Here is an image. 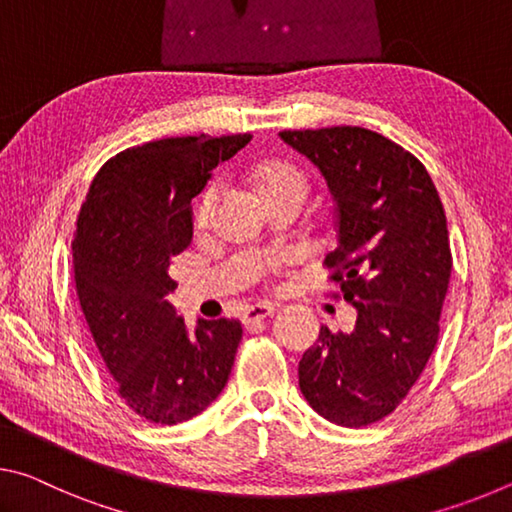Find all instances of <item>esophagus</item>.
Here are the masks:
<instances>
[{"label":"esophagus","mask_w":512,"mask_h":512,"mask_svg":"<svg viewBox=\"0 0 512 512\" xmlns=\"http://www.w3.org/2000/svg\"><path fill=\"white\" fill-rule=\"evenodd\" d=\"M273 311H275L273 302H259V305H253V307H248L244 311V323L246 325L257 323V320H264L268 316H273Z\"/></svg>","instance_id":"34e87169"}]
</instances>
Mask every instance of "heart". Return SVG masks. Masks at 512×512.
Instances as JSON below:
<instances>
[{"instance_id": "b5f03b06", "label": "heart", "mask_w": 512, "mask_h": 512, "mask_svg": "<svg viewBox=\"0 0 512 512\" xmlns=\"http://www.w3.org/2000/svg\"><path fill=\"white\" fill-rule=\"evenodd\" d=\"M255 180H257V189L262 196H271V194H282V192H296L307 196V178L298 167H293L289 162H266L255 171ZM216 196H219V183L212 180L207 183L201 194H198L196 203H194V219L198 223L207 221L210 216Z\"/></svg>"}]
</instances>
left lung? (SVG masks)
I'll use <instances>...</instances> for the list:
<instances>
[{
  "instance_id": "obj_1",
  "label": "left lung",
  "mask_w": 512,
  "mask_h": 512,
  "mask_svg": "<svg viewBox=\"0 0 512 512\" xmlns=\"http://www.w3.org/2000/svg\"><path fill=\"white\" fill-rule=\"evenodd\" d=\"M280 137L327 180L339 244L325 266L357 309L350 332L320 327L300 359V391L325 420L366 427L402 404L438 343L452 275L443 203L424 164L368 128Z\"/></svg>"
}]
</instances>
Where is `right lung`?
<instances>
[{
  "mask_svg": "<svg viewBox=\"0 0 512 512\" xmlns=\"http://www.w3.org/2000/svg\"><path fill=\"white\" fill-rule=\"evenodd\" d=\"M253 135L167 137L110 158L94 176L72 241L81 309L126 406L178 424L228 384L239 348L235 318L198 320L194 334L169 293L171 257L192 244V198L210 171Z\"/></svg>",
  "mask_w": 512,
  "mask_h": 512,
  "instance_id": "obj_1",
  "label": "right lung"
}]
</instances>
